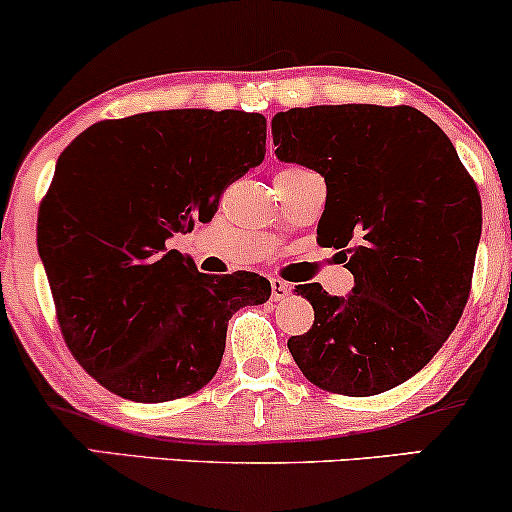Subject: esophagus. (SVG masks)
I'll list each match as a JSON object with an SVG mask.
<instances>
[{"instance_id": "esophagus-1", "label": "esophagus", "mask_w": 512, "mask_h": 512, "mask_svg": "<svg viewBox=\"0 0 512 512\" xmlns=\"http://www.w3.org/2000/svg\"><path fill=\"white\" fill-rule=\"evenodd\" d=\"M289 293H291V286L286 284V281L272 279V296H274V301H284V298L289 296Z\"/></svg>"}]
</instances>
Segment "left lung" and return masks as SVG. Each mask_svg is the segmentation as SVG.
Returning a JSON list of instances; mask_svg holds the SVG:
<instances>
[{"label":"left lung","mask_w":512,"mask_h":512,"mask_svg":"<svg viewBox=\"0 0 512 512\" xmlns=\"http://www.w3.org/2000/svg\"><path fill=\"white\" fill-rule=\"evenodd\" d=\"M276 158L325 178L317 240L342 250L349 296L296 286L313 330L289 339L305 378L368 397L402 385L462 317L481 199L448 134L409 105H313L276 113Z\"/></svg>","instance_id":"obj_1"}]
</instances>
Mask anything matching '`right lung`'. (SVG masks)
Here are the masks:
<instances>
[{
	"mask_svg": "<svg viewBox=\"0 0 512 512\" xmlns=\"http://www.w3.org/2000/svg\"><path fill=\"white\" fill-rule=\"evenodd\" d=\"M264 142L260 113L154 110L96 122L57 158L38 252L64 342L105 390L144 404L192 395L219 370L233 313L269 301L264 276H209L168 250L214 219Z\"/></svg>",
	"mask_w": 512,
	"mask_h": 512,
	"instance_id": "right-lung-1",
	"label": "right lung"
}]
</instances>
